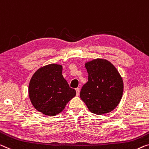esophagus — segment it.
Returning a JSON list of instances; mask_svg holds the SVG:
<instances>
[{
    "label": "esophagus",
    "mask_w": 149,
    "mask_h": 149,
    "mask_svg": "<svg viewBox=\"0 0 149 149\" xmlns=\"http://www.w3.org/2000/svg\"><path fill=\"white\" fill-rule=\"evenodd\" d=\"M75 90H76V94L77 96H79V88H76L75 89Z\"/></svg>",
    "instance_id": "obj_1"
}]
</instances>
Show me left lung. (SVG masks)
<instances>
[{
  "label": "left lung",
  "mask_w": 149,
  "mask_h": 149,
  "mask_svg": "<svg viewBox=\"0 0 149 149\" xmlns=\"http://www.w3.org/2000/svg\"><path fill=\"white\" fill-rule=\"evenodd\" d=\"M88 81L80 92V97L91 112L102 115L118 105L124 84L117 69L109 61L95 59L85 63Z\"/></svg>",
  "instance_id": "left-lung-1"
}]
</instances>
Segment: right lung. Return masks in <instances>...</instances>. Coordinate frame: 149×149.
Here are the masks:
<instances>
[{
    "instance_id": "1",
    "label": "right lung",
    "mask_w": 149,
    "mask_h": 149,
    "mask_svg": "<svg viewBox=\"0 0 149 149\" xmlns=\"http://www.w3.org/2000/svg\"><path fill=\"white\" fill-rule=\"evenodd\" d=\"M61 65L52 63L40 68L31 79L29 96L37 111L47 116H55L62 112L75 95L62 75Z\"/></svg>"
}]
</instances>
